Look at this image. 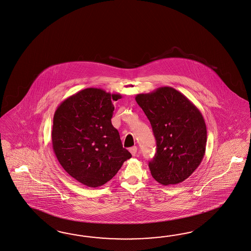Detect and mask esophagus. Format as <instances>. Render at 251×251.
<instances>
[{
    "instance_id": "esophagus-1",
    "label": "esophagus",
    "mask_w": 251,
    "mask_h": 251,
    "mask_svg": "<svg viewBox=\"0 0 251 251\" xmlns=\"http://www.w3.org/2000/svg\"><path fill=\"white\" fill-rule=\"evenodd\" d=\"M129 152L132 154V155H135L136 152H137V148L136 147H133V148H129Z\"/></svg>"
}]
</instances>
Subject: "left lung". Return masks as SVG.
<instances>
[{
  "label": "left lung",
  "mask_w": 251,
  "mask_h": 251,
  "mask_svg": "<svg viewBox=\"0 0 251 251\" xmlns=\"http://www.w3.org/2000/svg\"><path fill=\"white\" fill-rule=\"evenodd\" d=\"M135 101L148 116L156 140V153L148 165L152 176L164 186L183 182L206 153V123L201 112L170 86L139 94Z\"/></svg>",
  "instance_id": "1"
}]
</instances>
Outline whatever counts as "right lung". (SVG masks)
<instances>
[{"label":"right lung","mask_w":251,"mask_h":251,"mask_svg":"<svg viewBox=\"0 0 251 251\" xmlns=\"http://www.w3.org/2000/svg\"><path fill=\"white\" fill-rule=\"evenodd\" d=\"M120 98L91 87L66 98L54 112L53 152L65 171L84 186H103L132 156L111 122L113 102Z\"/></svg>","instance_id":"1"}]
</instances>
